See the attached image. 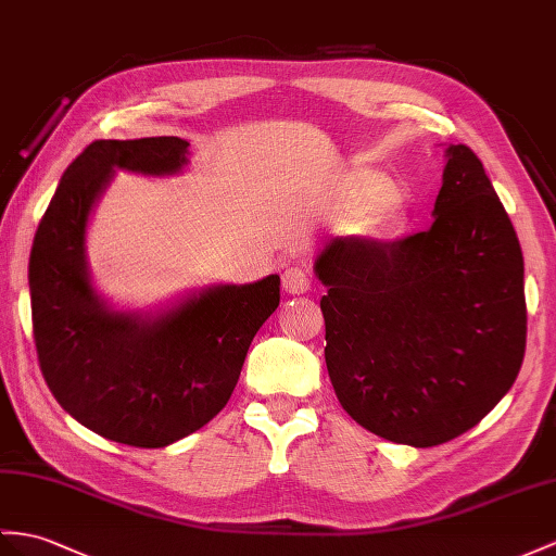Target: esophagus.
Masks as SVG:
<instances>
[{"label":"esophagus","instance_id":"obj_1","mask_svg":"<svg viewBox=\"0 0 556 556\" xmlns=\"http://www.w3.org/2000/svg\"><path fill=\"white\" fill-rule=\"evenodd\" d=\"M282 288L290 294H304L311 290V278L306 276V270L300 266H290L282 270Z\"/></svg>","mask_w":556,"mask_h":556}]
</instances>
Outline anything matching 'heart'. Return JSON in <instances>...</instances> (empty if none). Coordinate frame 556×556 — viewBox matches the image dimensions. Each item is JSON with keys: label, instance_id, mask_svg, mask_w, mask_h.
Masks as SVG:
<instances>
[{"label": "heart", "instance_id": "obj_1", "mask_svg": "<svg viewBox=\"0 0 556 556\" xmlns=\"http://www.w3.org/2000/svg\"><path fill=\"white\" fill-rule=\"evenodd\" d=\"M328 207L337 216L354 219L363 236L377 240L396 238L408 224V207L399 184L377 169H351L340 176Z\"/></svg>", "mask_w": 556, "mask_h": 556}]
</instances>
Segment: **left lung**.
<instances>
[{
	"label": "left lung",
	"instance_id": "left-lung-1",
	"mask_svg": "<svg viewBox=\"0 0 556 556\" xmlns=\"http://www.w3.org/2000/svg\"><path fill=\"white\" fill-rule=\"evenodd\" d=\"M445 157L429 231L332 238L314 264L337 399L361 427L415 448L479 425L526 351L517 231L471 148Z\"/></svg>",
	"mask_w": 556,
	"mask_h": 556
}]
</instances>
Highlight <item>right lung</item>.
I'll return each mask as SVG.
<instances>
[{"instance_id":"1","label":"right lung","mask_w":556,"mask_h":556,"mask_svg":"<svg viewBox=\"0 0 556 556\" xmlns=\"http://www.w3.org/2000/svg\"><path fill=\"white\" fill-rule=\"evenodd\" d=\"M188 146L179 137L89 143L65 169L30 252L47 387L79 425L137 448H165L224 408L256 330L280 304L278 276L188 292L157 314L117 311L93 288L87 224L115 169L179 174Z\"/></svg>"}]
</instances>
